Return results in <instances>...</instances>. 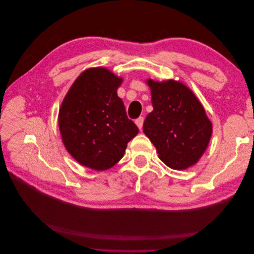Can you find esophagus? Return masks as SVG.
Masks as SVG:
<instances>
[{"instance_id":"obj_1","label":"esophagus","mask_w":254,"mask_h":254,"mask_svg":"<svg viewBox=\"0 0 254 254\" xmlns=\"http://www.w3.org/2000/svg\"><path fill=\"white\" fill-rule=\"evenodd\" d=\"M143 123H144V118H143V117H140L139 119L135 120V124H136L137 127H139L140 130H141L142 127H143Z\"/></svg>"}]
</instances>
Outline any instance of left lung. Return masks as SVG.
I'll use <instances>...</instances> for the list:
<instances>
[{
    "instance_id": "obj_1",
    "label": "left lung",
    "mask_w": 254,
    "mask_h": 254,
    "mask_svg": "<svg viewBox=\"0 0 254 254\" xmlns=\"http://www.w3.org/2000/svg\"><path fill=\"white\" fill-rule=\"evenodd\" d=\"M147 83L153 110L146 117L143 131L167 166L187 170L206 149L212 123L193 92L181 82L149 79Z\"/></svg>"
}]
</instances>
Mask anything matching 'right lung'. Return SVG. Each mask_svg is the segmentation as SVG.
Masks as SVG:
<instances>
[{
  "mask_svg": "<svg viewBox=\"0 0 254 254\" xmlns=\"http://www.w3.org/2000/svg\"><path fill=\"white\" fill-rule=\"evenodd\" d=\"M122 78L104 67L89 68L72 84L59 110L66 150L81 165L106 171L123 158L139 132L117 90Z\"/></svg>",
  "mask_w": 254,
  "mask_h": 254,
  "instance_id": "1",
  "label": "right lung"
}]
</instances>
